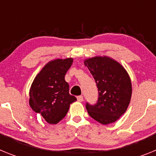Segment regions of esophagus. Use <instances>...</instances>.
Masks as SVG:
<instances>
[{"label": "esophagus", "instance_id": "34e87169", "mask_svg": "<svg viewBox=\"0 0 156 156\" xmlns=\"http://www.w3.org/2000/svg\"><path fill=\"white\" fill-rule=\"evenodd\" d=\"M77 101H80V102H82L83 101V97L82 95H80V96H78V97H77Z\"/></svg>", "mask_w": 156, "mask_h": 156}]
</instances>
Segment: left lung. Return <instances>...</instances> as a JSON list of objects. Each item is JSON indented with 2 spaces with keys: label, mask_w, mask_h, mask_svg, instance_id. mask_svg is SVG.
<instances>
[{
  "label": "left lung",
  "mask_w": 156,
  "mask_h": 156,
  "mask_svg": "<svg viewBox=\"0 0 156 156\" xmlns=\"http://www.w3.org/2000/svg\"><path fill=\"white\" fill-rule=\"evenodd\" d=\"M98 90V100L94 105L87 103L91 118L101 124L115 122L124 114L132 94L129 76L124 67L108 56H95L84 60Z\"/></svg>",
  "instance_id": "left-lung-1"
}]
</instances>
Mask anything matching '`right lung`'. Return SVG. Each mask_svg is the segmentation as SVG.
I'll return each instance as SVG.
<instances>
[{
  "mask_svg": "<svg viewBox=\"0 0 156 156\" xmlns=\"http://www.w3.org/2000/svg\"><path fill=\"white\" fill-rule=\"evenodd\" d=\"M73 58L55 59L47 63L36 76L30 89V105L50 124H56L66 116L71 103L76 101L69 94L65 75Z\"/></svg>",
  "mask_w": 156,
  "mask_h": 156,
  "instance_id": "1",
  "label": "right lung"
}]
</instances>
